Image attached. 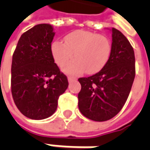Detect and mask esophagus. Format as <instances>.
I'll list each match as a JSON object with an SVG mask.
<instances>
[{
	"label": "esophagus",
	"instance_id": "34e87169",
	"mask_svg": "<svg viewBox=\"0 0 150 150\" xmlns=\"http://www.w3.org/2000/svg\"><path fill=\"white\" fill-rule=\"evenodd\" d=\"M76 79H77V78H75V77H72V76H69V77L67 78V80H68L69 83H71L72 81H75Z\"/></svg>",
	"mask_w": 150,
	"mask_h": 150
}]
</instances>
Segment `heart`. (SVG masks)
Listing matches in <instances>:
<instances>
[{
  "label": "heart",
  "instance_id": "b5f03b06",
  "mask_svg": "<svg viewBox=\"0 0 150 150\" xmlns=\"http://www.w3.org/2000/svg\"><path fill=\"white\" fill-rule=\"evenodd\" d=\"M65 42L56 40L51 46L55 62L62 67L74 53L75 59L65 64L62 70L69 74H79L84 71L93 74L106 65L111 54L112 44L104 35L83 30L70 32L64 38Z\"/></svg>",
  "mask_w": 150,
  "mask_h": 150
}]
</instances>
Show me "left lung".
<instances>
[{"instance_id":"8db88e82","label":"left lung","mask_w":150,"mask_h":150,"mask_svg":"<svg viewBox=\"0 0 150 150\" xmlns=\"http://www.w3.org/2000/svg\"><path fill=\"white\" fill-rule=\"evenodd\" d=\"M109 59L98 73L78 79V108L86 118L97 122L111 119L124 107L135 77L134 52L129 40L115 28Z\"/></svg>"}]
</instances>
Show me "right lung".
<instances>
[{
	"instance_id": "1",
	"label": "right lung",
	"mask_w": 150,
	"mask_h": 150,
	"mask_svg": "<svg viewBox=\"0 0 150 150\" xmlns=\"http://www.w3.org/2000/svg\"><path fill=\"white\" fill-rule=\"evenodd\" d=\"M55 36L50 24H38L24 32L11 63V94L26 117L40 120L52 116L57 100L68 87L51 52Z\"/></svg>"
}]
</instances>
